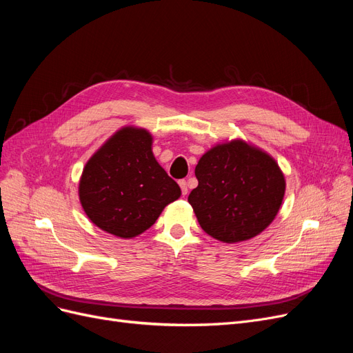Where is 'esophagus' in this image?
I'll return each mask as SVG.
<instances>
[{"label": "esophagus", "instance_id": "obj_1", "mask_svg": "<svg viewBox=\"0 0 353 353\" xmlns=\"http://www.w3.org/2000/svg\"><path fill=\"white\" fill-rule=\"evenodd\" d=\"M178 184L181 187V191H183V194L185 196L188 193V187H187V181L185 179H179Z\"/></svg>", "mask_w": 353, "mask_h": 353}]
</instances>
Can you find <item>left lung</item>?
<instances>
[{"label":"left lung","mask_w":353,"mask_h":353,"mask_svg":"<svg viewBox=\"0 0 353 353\" xmlns=\"http://www.w3.org/2000/svg\"><path fill=\"white\" fill-rule=\"evenodd\" d=\"M199 185L188 203L203 231L222 243L261 234L276 216L285 179L279 163L243 140L218 144L196 166Z\"/></svg>","instance_id":"left-lung-1"}]
</instances>
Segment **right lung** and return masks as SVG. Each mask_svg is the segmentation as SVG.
Here are the masks:
<instances>
[{
  "mask_svg": "<svg viewBox=\"0 0 353 353\" xmlns=\"http://www.w3.org/2000/svg\"><path fill=\"white\" fill-rule=\"evenodd\" d=\"M153 137L125 126L92 154L79 181L81 205L103 231L131 239L150 228L181 188L152 152Z\"/></svg>",
  "mask_w": 353,
  "mask_h": 353,
  "instance_id": "obj_1",
  "label": "right lung"
}]
</instances>
